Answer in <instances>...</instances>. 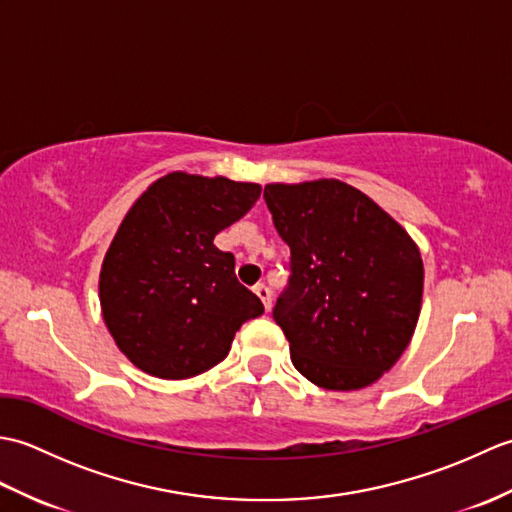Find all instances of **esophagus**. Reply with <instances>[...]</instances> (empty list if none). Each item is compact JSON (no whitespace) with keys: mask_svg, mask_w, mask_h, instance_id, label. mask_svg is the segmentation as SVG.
I'll return each instance as SVG.
<instances>
[{"mask_svg":"<svg viewBox=\"0 0 512 512\" xmlns=\"http://www.w3.org/2000/svg\"><path fill=\"white\" fill-rule=\"evenodd\" d=\"M255 295H257L259 299H262L264 308L270 310V306H273V295H270V288H268L266 284H257V286H255Z\"/></svg>","mask_w":512,"mask_h":512,"instance_id":"esophagus-1","label":"esophagus"}]
</instances>
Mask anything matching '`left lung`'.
<instances>
[{
	"label": "left lung",
	"mask_w": 512,
	"mask_h": 512,
	"mask_svg": "<svg viewBox=\"0 0 512 512\" xmlns=\"http://www.w3.org/2000/svg\"><path fill=\"white\" fill-rule=\"evenodd\" d=\"M264 200L290 246L292 275L273 317L292 365L323 389L376 383L418 325V244L369 195L341 180L273 182Z\"/></svg>",
	"instance_id": "obj_1"
}]
</instances>
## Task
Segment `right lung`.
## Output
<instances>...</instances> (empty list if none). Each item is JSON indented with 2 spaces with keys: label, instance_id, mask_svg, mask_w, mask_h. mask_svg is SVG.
I'll return each instance as SVG.
<instances>
[{
  "label": "right lung",
  "instance_id": "right-lung-1",
  "mask_svg": "<svg viewBox=\"0 0 512 512\" xmlns=\"http://www.w3.org/2000/svg\"><path fill=\"white\" fill-rule=\"evenodd\" d=\"M262 187L173 171L140 195L107 248L99 299L118 350L145 374L198 376L224 361L242 323L264 314L215 235Z\"/></svg>",
  "mask_w": 512,
  "mask_h": 512
}]
</instances>
